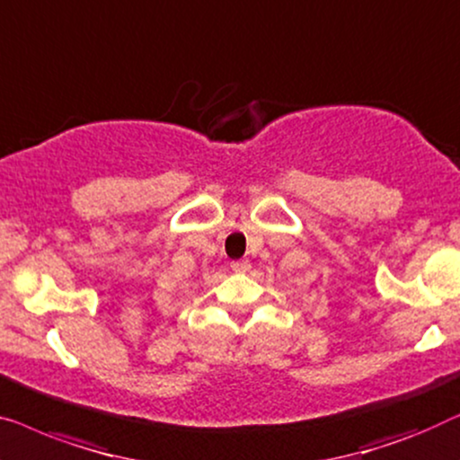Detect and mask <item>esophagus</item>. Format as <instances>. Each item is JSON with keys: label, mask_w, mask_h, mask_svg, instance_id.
<instances>
[{"label": "esophagus", "mask_w": 460, "mask_h": 460, "mask_svg": "<svg viewBox=\"0 0 460 460\" xmlns=\"http://www.w3.org/2000/svg\"><path fill=\"white\" fill-rule=\"evenodd\" d=\"M231 269L235 270V273H248L250 262L248 261H235V262H231Z\"/></svg>", "instance_id": "obj_1"}]
</instances>
